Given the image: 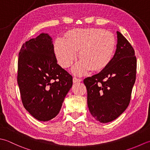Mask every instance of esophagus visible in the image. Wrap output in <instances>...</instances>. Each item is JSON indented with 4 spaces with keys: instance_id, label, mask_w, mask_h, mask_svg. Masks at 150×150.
<instances>
[{
    "instance_id": "esophagus-1",
    "label": "esophagus",
    "mask_w": 150,
    "mask_h": 150,
    "mask_svg": "<svg viewBox=\"0 0 150 150\" xmlns=\"http://www.w3.org/2000/svg\"><path fill=\"white\" fill-rule=\"evenodd\" d=\"M72 80H73V83H78V82H81L82 81L81 79H78V78H73Z\"/></svg>"
}]
</instances>
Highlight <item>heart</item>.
I'll return each instance as SVG.
<instances>
[{
    "mask_svg": "<svg viewBox=\"0 0 150 150\" xmlns=\"http://www.w3.org/2000/svg\"><path fill=\"white\" fill-rule=\"evenodd\" d=\"M116 47L115 37L111 32L98 28L74 29L66 33L65 39L57 38L54 53L59 65L68 68L78 56L80 59L72 67L74 74L82 76L91 69L102 71L111 62Z\"/></svg>",
    "mask_w": 150,
    "mask_h": 150,
    "instance_id": "1",
    "label": "heart"
}]
</instances>
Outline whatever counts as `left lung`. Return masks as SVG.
<instances>
[{"label": "left lung", "mask_w": 150, "mask_h": 150, "mask_svg": "<svg viewBox=\"0 0 150 150\" xmlns=\"http://www.w3.org/2000/svg\"><path fill=\"white\" fill-rule=\"evenodd\" d=\"M117 49L111 62L98 74L84 79L91 114L101 123L117 118L129 105L135 82L137 59L132 46L117 32Z\"/></svg>", "instance_id": "1"}]
</instances>
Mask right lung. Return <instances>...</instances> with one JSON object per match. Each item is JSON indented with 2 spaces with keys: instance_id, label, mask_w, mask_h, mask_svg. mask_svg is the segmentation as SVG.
Returning a JSON list of instances; mask_svg holds the SVG:
<instances>
[{
  "instance_id": "right-lung-1",
  "label": "right lung",
  "mask_w": 150,
  "mask_h": 150,
  "mask_svg": "<svg viewBox=\"0 0 150 150\" xmlns=\"http://www.w3.org/2000/svg\"><path fill=\"white\" fill-rule=\"evenodd\" d=\"M17 83L23 105L32 117L46 122L58 115L72 87V77L57 63L48 33H41L23 45Z\"/></svg>"
}]
</instances>
